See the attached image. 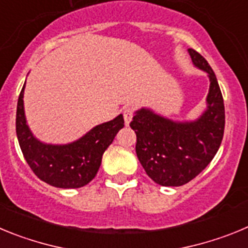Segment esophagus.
Listing matches in <instances>:
<instances>
[{
  "label": "esophagus",
  "mask_w": 248,
  "mask_h": 248,
  "mask_svg": "<svg viewBox=\"0 0 248 248\" xmlns=\"http://www.w3.org/2000/svg\"><path fill=\"white\" fill-rule=\"evenodd\" d=\"M123 115H124V122H125V125H129L134 117V109L133 108H125L123 110Z\"/></svg>",
  "instance_id": "obj_1"
}]
</instances>
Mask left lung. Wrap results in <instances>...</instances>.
Returning <instances> with one entry per match:
<instances>
[{
	"instance_id": "obj_1",
	"label": "left lung",
	"mask_w": 248,
	"mask_h": 248,
	"mask_svg": "<svg viewBox=\"0 0 248 248\" xmlns=\"http://www.w3.org/2000/svg\"><path fill=\"white\" fill-rule=\"evenodd\" d=\"M194 65L210 79L206 107L200 117L176 122L150 108L135 111L130 126L137 134L138 159L150 179L161 186H181L198 176L217 153L225 129L222 94L212 68L189 49Z\"/></svg>"
}]
</instances>
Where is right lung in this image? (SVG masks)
<instances>
[{
    "label": "right lung",
    "mask_w": 248,
    "mask_h": 248,
    "mask_svg": "<svg viewBox=\"0 0 248 248\" xmlns=\"http://www.w3.org/2000/svg\"><path fill=\"white\" fill-rule=\"evenodd\" d=\"M22 88L17 103L16 133L19 146L32 171L45 183L59 189H77L97 175L104 151L124 126V118L103 123L68 144H47L37 139L26 120Z\"/></svg>",
    "instance_id": "obj_1"
}]
</instances>
